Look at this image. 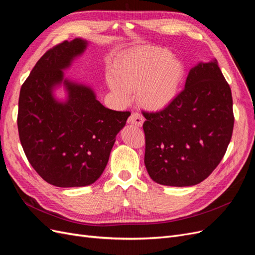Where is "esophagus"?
Listing matches in <instances>:
<instances>
[{
	"label": "esophagus",
	"instance_id": "esophagus-1",
	"mask_svg": "<svg viewBox=\"0 0 255 255\" xmlns=\"http://www.w3.org/2000/svg\"><path fill=\"white\" fill-rule=\"evenodd\" d=\"M128 123L130 125H134L136 127H141L142 123H143V117L138 113H133L130 115V117L128 118Z\"/></svg>",
	"mask_w": 255,
	"mask_h": 255
}]
</instances>
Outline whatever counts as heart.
<instances>
[{"label":"heart","mask_w":255,"mask_h":255,"mask_svg":"<svg viewBox=\"0 0 255 255\" xmlns=\"http://www.w3.org/2000/svg\"><path fill=\"white\" fill-rule=\"evenodd\" d=\"M185 69L172 53L144 47L129 54L118 65L110 87L123 102L137 91V100L150 111H159L174 101L182 86Z\"/></svg>","instance_id":"heart-1"}]
</instances>
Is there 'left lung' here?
Returning a JSON list of instances; mask_svg holds the SVG:
<instances>
[{"mask_svg": "<svg viewBox=\"0 0 255 255\" xmlns=\"http://www.w3.org/2000/svg\"><path fill=\"white\" fill-rule=\"evenodd\" d=\"M142 114L146 171L167 186L204 181L225 156L233 133L232 92L217 59L191 68L184 90L164 110Z\"/></svg>", "mask_w": 255, "mask_h": 255, "instance_id": "left-lung-1", "label": "left lung"}]
</instances>
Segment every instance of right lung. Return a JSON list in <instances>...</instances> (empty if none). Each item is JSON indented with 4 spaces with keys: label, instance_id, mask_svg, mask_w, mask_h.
<instances>
[{
    "label": "right lung",
    "instance_id": "right-lung-1",
    "mask_svg": "<svg viewBox=\"0 0 255 255\" xmlns=\"http://www.w3.org/2000/svg\"><path fill=\"white\" fill-rule=\"evenodd\" d=\"M86 48L82 38L53 47L20 90L17 121L22 148L36 172L57 187L95 183L130 115L106 109L90 87L64 78L63 70ZM61 83L68 94L65 103L52 95Z\"/></svg>",
    "mask_w": 255,
    "mask_h": 255
}]
</instances>
